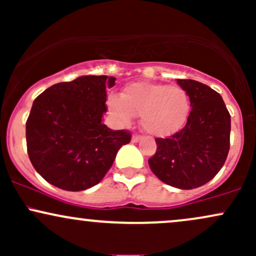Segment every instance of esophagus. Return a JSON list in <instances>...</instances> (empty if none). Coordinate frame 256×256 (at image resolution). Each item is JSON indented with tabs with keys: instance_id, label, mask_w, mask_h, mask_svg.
<instances>
[{
	"instance_id": "esophagus-1",
	"label": "esophagus",
	"mask_w": 256,
	"mask_h": 256,
	"mask_svg": "<svg viewBox=\"0 0 256 256\" xmlns=\"http://www.w3.org/2000/svg\"><path fill=\"white\" fill-rule=\"evenodd\" d=\"M142 136H140V134H134V136H132V142L134 143H136V142H138V140H142Z\"/></svg>"
}]
</instances>
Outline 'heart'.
Returning a JSON list of instances; mask_svg holds the SVG:
<instances>
[{
    "label": "heart",
    "instance_id": "1",
    "mask_svg": "<svg viewBox=\"0 0 256 256\" xmlns=\"http://www.w3.org/2000/svg\"><path fill=\"white\" fill-rule=\"evenodd\" d=\"M107 106L122 124H130L134 116H140L146 134L166 137L185 125L192 104L188 91L179 85L140 82L128 85L122 96H108Z\"/></svg>",
    "mask_w": 256,
    "mask_h": 256
}]
</instances>
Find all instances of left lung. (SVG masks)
Masks as SVG:
<instances>
[{"mask_svg": "<svg viewBox=\"0 0 256 256\" xmlns=\"http://www.w3.org/2000/svg\"><path fill=\"white\" fill-rule=\"evenodd\" d=\"M177 83L189 94L192 110L180 131L155 138L156 152L148 162L164 183L189 190L208 183L224 166L231 116L222 96L208 85L192 79H177Z\"/></svg>", "mask_w": 256, "mask_h": 256, "instance_id": "8db88e82", "label": "left lung"}]
</instances>
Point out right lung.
Wrapping results in <instances>:
<instances>
[{"label":"right lung","instance_id":"right-lung-1","mask_svg":"<svg viewBox=\"0 0 256 256\" xmlns=\"http://www.w3.org/2000/svg\"><path fill=\"white\" fill-rule=\"evenodd\" d=\"M108 76H82L54 84L34 101L26 122L28 154L48 183L67 192L98 184L120 146L131 140L128 130L113 131L102 119L107 112Z\"/></svg>","mask_w":256,"mask_h":256}]
</instances>
